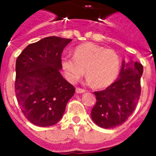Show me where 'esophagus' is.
I'll return each mask as SVG.
<instances>
[{
    "instance_id": "34e87169",
    "label": "esophagus",
    "mask_w": 156,
    "mask_h": 156,
    "mask_svg": "<svg viewBox=\"0 0 156 156\" xmlns=\"http://www.w3.org/2000/svg\"><path fill=\"white\" fill-rule=\"evenodd\" d=\"M86 92V90L84 89H81V88H76V93L78 94H82V93Z\"/></svg>"
}]
</instances>
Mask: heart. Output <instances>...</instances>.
Wrapping results in <instances>:
<instances>
[{
    "mask_svg": "<svg viewBox=\"0 0 156 156\" xmlns=\"http://www.w3.org/2000/svg\"><path fill=\"white\" fill-rule=\"evenodd\" d=\"M61 66L65 77L71 83H77L86 72L88 83L104 88L112 84L118 77L121 60L113 50L87 43L76 48L73 56H63Z\"/></svg>",
    "mask_w": 156,
    "mask_h": 156,
    "instance_id": "b5f03b06",
    "label": "heart"
}]
</instances>
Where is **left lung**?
<instances>
[{
  "label": "left lung",
  "mask_w": 156,
  "mask_h": 156,
  "mask_svg": "<svg viewBox=\"0 0 156 156\" xmlns=\"http://www.w3.org/2000/svg\"><path fill=\"white\" fill-rule=\"evenodd\" d=\"M143 66L137 61H122L119 78L104 90L95 91L96 104L91 119L98 126L112 129L121 126L134 111L141 94Z\"/></svg>",
  "instance_id": "left-lung-1"
}]
</instances>
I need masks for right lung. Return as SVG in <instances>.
Returning <instances> with one entry per match:
<instances>
[{
  "label": "right lung",
  "instance_id": "obj_1",
  "mask_svg": "<svg viewBox=\"0 0 156 156\" xmlns=\"http://www.w3.org/2000/svg\"><path fill=\"white\" fill-rule=\"evenodd\" d=\"M71 39L49 36L30 44L16 61L15 94L26 118L37 126L61 119L75 88L61 75V54Z\"/></svg>",
  "mask_w": 156,
  "mask_h": 156
}]
</instances>
